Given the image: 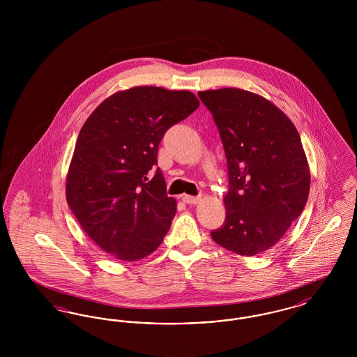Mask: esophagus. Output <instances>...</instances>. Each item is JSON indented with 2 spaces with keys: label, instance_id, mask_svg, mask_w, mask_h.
<instances>
[{
  "label": "esophagus",
  "instance_id": "34e87169",
  "mask_svg": "<svg viewBox=\"0 0 357 357\" xmlns=\"http://www.w3.org/2000/svg\"><path fill=\"white\" fill-rule=\"evenodd\" d=\"M182 201L187 204H197L201 202V197H192V195H182Z\"/></svg>",
  "mask_w": 357,
  "mask_h": 357
}]
</instances>
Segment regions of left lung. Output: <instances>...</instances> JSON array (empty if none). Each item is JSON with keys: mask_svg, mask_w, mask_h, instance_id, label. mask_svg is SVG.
Here are the masks:
<instances>
[{"mask_svg": "<svg viewBox=\"0 0 357 357\" xmlns=\"http://www.w3.org/2000/svg\"><path fill=\"white\" fill-rule=\"evenodd\" d=\"M220 130L227 159L226 221L211 238L257 255L273 248L305 207L310 170L291 120L264 96L241 88L198 92Z\"/></svg>", "mask_w": 357, "mask_h": 357, "instance_id": "1", "label": "left lung"}]
</instances>
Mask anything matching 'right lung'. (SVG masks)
Instances as JSON below:
<instances>
[{"label": "right lung", "mask_w": 357, "mask_h": 357, "mask_svg": "<svg viewBox=\"0 0 357 357\" xmlns=\"http://www.w3.org/2000/svg\"><path fill=\"white\" fill-rule=\"evenodd\" d=\"M199 107L190 91L139 85L102 100L85 120L69 163L66 197L85 234L115 259L155 252L176 201L158 167L165 132Z\"/></svg>", "instance_id": "1"}]
</instances>
